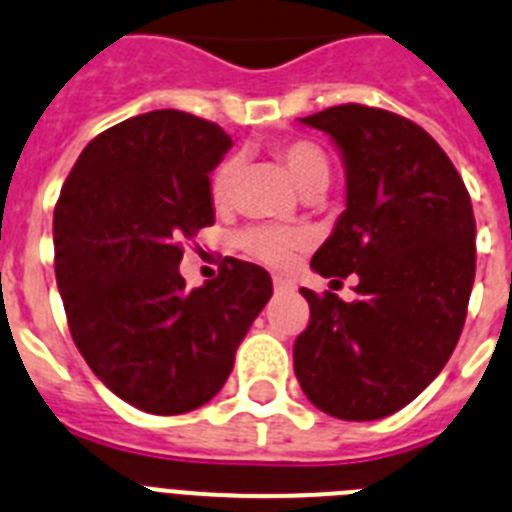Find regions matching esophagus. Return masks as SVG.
<instances>
[{
  "label": "esophagus",
  "mask_w": 512,
  "mask_h": 512,
  "mask_svg": "<svg viewBox=\"0 0 512 512\" xmlns=\"http://www.w3.org/2000/svg\"><path fill=\"white\" fill-rule=\"evenodd\" d=\"M273 286H275V291H278V293H293V291H296V283H293L291 278H283V275H275Z\"/></svg>",
  "instance_id": "esophagus-1"
}]
</instances>
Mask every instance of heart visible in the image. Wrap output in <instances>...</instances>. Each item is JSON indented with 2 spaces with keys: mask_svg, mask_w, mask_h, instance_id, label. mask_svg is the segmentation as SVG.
Here are the masks:
<instances>
[{
  "mask_svg": "<svg viewBox=\"0 0 512 512\" xmlns=\"http://www.w3.org/2000/svg\"><path fill=\"white\" fill-rule=\"evenodd\" d=\"M275 154L286 164L288 175H291L296 188L304 195H317L330 185V159L314 141H283V144L275 146ZM239 170H242L239 157H226L213 170L211 201L216 208L229 206ZM306 242H309V231L293 229V226H255V229H247L239 237V244H242L247 255H252L260 262H268V265H275V268L288 265L291 257L301 247H306Z\"/></svg>",
  "mask_w": 512,
  "mask_h": 512,
  "instance_id": "obj_1",
  "label": "heart"
}]
</instances>
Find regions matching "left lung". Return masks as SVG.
Returning a JSON list of instances; mask_svg holds the SVG:
<instances>
[{
  "mask_svg": "<svg viewBox=\"0 0 512 512\" xmlns=\"http://www.w3.org/2000/svg\"><path fill=\"white\" fill-rule=\"evenodd\" d=\"M324 131L345 164V211L311 268L358 275V299L309 301L293 371L314 407L340 420L394 415L443 371L477 270L471 198L446 151L402 115L337 105L301 118Z\"/></svg>",
  "mask_w": 512,
  "mask_h": 512,
  "instance_id": "1",
  "label": "left lung"
}]
</instances>
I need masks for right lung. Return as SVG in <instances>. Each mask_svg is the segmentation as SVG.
Instances as JSON below:
<instances>
[{
  "mask_svg": "<svg viewBox=\"0 0 512 512\" xmlns=\"http://www.w3.org/2000/svg\"><path fill=\"white\" fill-rule=\"evenodd\" d=\"M231 149L216 123L151 110L84 146L53 211L56 283L87 366L123 402L182 415L221 391L273 296L268 270L224 262L188 291L182 242L216 221L208 175Z\"/></svg>",
  "mask_w": 512,
  "mask_h": 512,
  "instance_id": "add662e5",
  "label": "right lung"
}]
</instances>
